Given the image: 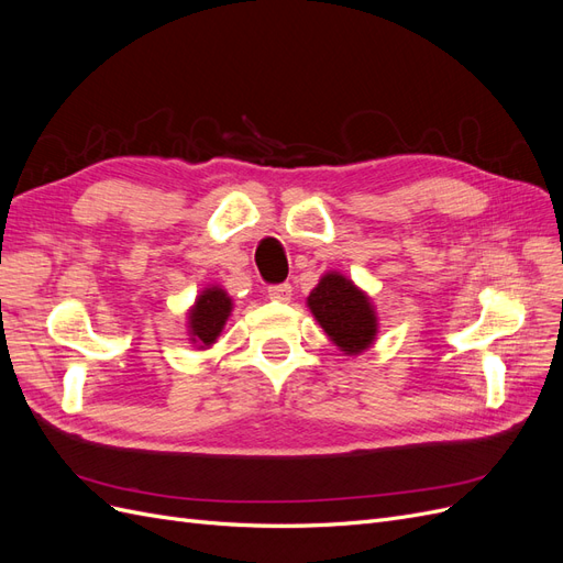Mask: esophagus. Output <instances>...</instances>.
I'll return each instance as SVG.
<instances>
[{"label": "esophagus", "mask_w": 563, "mask_h": 563, "mask_svg": "<svg viewBox=\"0 0 563 563\" xmlns=\"http://www.w3.org/2000/svg\"><path fill=\"white\" fill-rule=\"evenodd\" d=\"M294 296V288L288 284H279V286H269L267 288V298L275 300V302H288Z\"/></svg>", "instance_id": "obj_1"}]
</instances>
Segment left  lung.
Returning <instances> with one entry per match:
<instances>
[{
    "mask_svg": "<svg viewBox=\"0 0 563 563\" xmlns=\"http://www.w3.org/2000/svg\"><path fill=\"white\" fill-rule=\"evenodd\" d=\"M305 305L331 343L345 356H360L376 345L380 331L376 305L364 288L356 286L343 272H323Z\"/></svg>",
    "mask_w": 563,
    "mask_h": 563,
    "instance_id": "8db88e82",
    "label": "left lung"
}]
</instances>
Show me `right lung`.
<instances>
[{"mask_svg":"<svg viewBox=\"0 0 563 563\" xmlns=\"http://www.w3.org/2000/svg\"><path fill=\"white\" fill-rule=\"evenodd\" d=\"M234 310V300L220 284L203 286L185 312L187 340L197 350H209L223 333Z\"/></svg>","mask_w":563,"mask_h":563,"instance_id":"add662e5","label":"right lung"}]
</instances>
